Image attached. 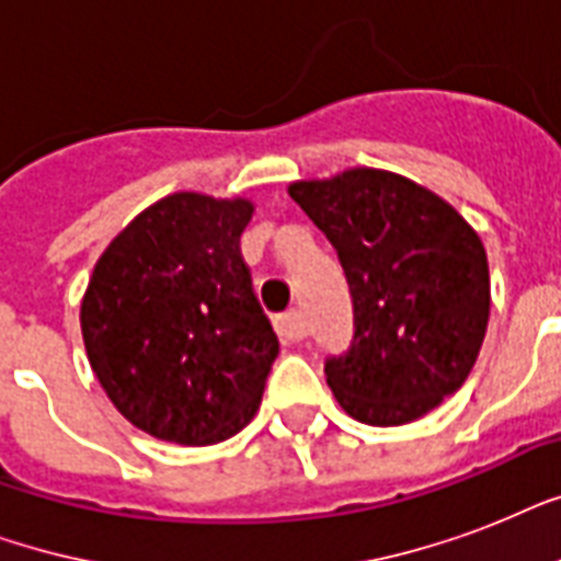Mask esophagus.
<instances>
[{
    "mask_svg": "<svg viewBox=\"0 0 561 561\" xmlns=\"http://www.w3.org/2000/svg\"><path fill=\"white\" fill-rule=\"evenodd\" d=\"M276 332L285 341H302L306 337V323H302V314L299 311H288V314L276 317Z\"/></svg>",
    "mask_w": 561,
    "mask_h": 561,
    "instance_id": "34e87169",
    "label": "esophagus"
}]
</instances>
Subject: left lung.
<instances>
[{"instance_id":"obj_1","label":"left lung","mask_w":561,"mask_h":561,"mask_svg":"<svg viewBox=\"0 0 561 561\" xmlns=\"http://www.w3.org/2000/svg\"><path fill=\"white\" fill-rule=\"evenodd\" d=\"M350 282L352 346L325 360L334 399L364 425H408L469 378L489 323V264L471 224L431 188L381 169L297 180Z\"/></svg>"}]
</instances>
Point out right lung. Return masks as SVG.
I'll list each match as a JSON object with an SVG mask.
<instances>
[{
	"instance_id": "obj_1",
	"label": "right lung",
	"mask_w": 561,
	"mask_h": 561,
	"mask_svg": "<svg viewBox=\"0 0 561 561\" xmlns=\"http://www.w3.org/2000/svg\"><path fill=\"white\" fill-rule=\"evenodd\" d=\"M247 197L174 192L95 262L81 299L90 367L122 416L178 445H215L255 416L279 341L253 294Z\"/></svg>"
}]
</instances>
